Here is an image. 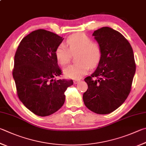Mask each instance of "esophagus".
Returning a JSON list of instances; mask_svg holds the SVG:
<instances>
[{
  "label": "esophagus",
  "instance_id": "34e87169",
  "mask_svg": "<svg viewBox=\"0 0 146 146\" xmlns=\"http://www.w3.org/2000/svg\"><path fill=\"white\" fill-rule=\"evenodd\" d=\"M79 82H80V80H74L73 81V83L75 84H78Z\"/></svg>",
  "mask_w": 146,
  "mask_h": 146
}]
</instances>
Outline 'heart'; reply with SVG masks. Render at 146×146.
<instances>
[{
    "mask_svg": "<svg viewBox=\"0 0 146 146\" xmlns=\"http://www.w3.org/2000/svg\"><path fill=\"white\" fill-rule=\"evenodd\" d=\"M67 46L60 44L55 50L57 61L61 66L70 62L71 56L76 55V64L71 65L64 70L67 78L79 79L86 75L89 68H95L98 64L102 57L100 44L84 33H76L70 36L66 40Z\"/></svg>",
    "mask_w": 146,
    "mask_h": 146,
    "instance_id": "obj_1",
    "label": "heart"
}]
</instances>
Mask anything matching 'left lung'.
<instances>
[{
	"mask_svg": "<svg viewBox=\"0 0 146 146\" xmlns=\"http://www.w3.org/2000/svg\"><path fill=\"white\" fill-rule=\"evenodd\" d=\"M92 36L101 47L102 57L94 72L84 79L88 89L83 100L93 112L108 114L120 107L130 92L136 69L133 52L128 41L112 28L99 29Z\"/></svg>",
	"mask_w": 146,
	"mask_h": 146,
	"instance_id": "8db88e82",
	"label": "left lung"
}]
</instances>
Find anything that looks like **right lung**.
<instances>
[{
	"mask_svg": "<svg viewBox=\"0 0 146 146\" xmlns=\"http://www.w3.org/2000/svg\"><path fill=\"white\" fill-rule=\"evenodd\" d=\"M63 39L52 32L38 29L22 39L15 53L13 76L18 98L41 117L62 107L64 92L73 84L72 80L54 79L62 73L55 53Z\"/></svg>",
	"mask_w": 146,
	"mask_h": 146,
	"instance_id": "add662e5",
	"label": "right lung"
}]
</instances>
